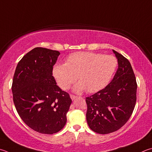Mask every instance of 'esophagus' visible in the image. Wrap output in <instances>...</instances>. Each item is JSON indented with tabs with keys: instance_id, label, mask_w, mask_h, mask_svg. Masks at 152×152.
Segmentation results:
<instances>
[{
	"instance_id": "34e87169",
	"label": "esophagus",
	"mask_w": 152,
	"mask_h": 152,
	"mask_svg": "<svg viewBox=\"0 0 152 152\" xmlns=\"http://www.w3.org/2000/svg\"><path fill=\"white\" fill-rule=\"evenodd\" d=\"M70 98L72 99V100H74V99H75L77 96H75V95H73V94H70Z\"/></svg>"
}]
</instances>
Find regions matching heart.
Masks as SVG:
<instances>
[{
	"mask_svg": "<svg viewBox=\"0 0 152 152\" xmlns=\"http://www.w3.org/2000/svg\"><path fill=\"white\" fill-rule=\"evenodd\" d=\"M118 67L114 56L89 52H77L70 54L65 64H56L52 68V75L57 84L66 90L76 80L80 82L74 90L86 89L94 93L102 89L108 83Z\"/></svg>",
	"mask_w": 152,
	"mask_h": 152,
	"instance_id": "1",
	"label": "heart"
}]
</instances>
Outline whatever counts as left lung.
Instances as JSON below:
<instances>
[{"label":"left lung","instance_id":"1","mask_svg":"<svg viewBox=\"0 0 152 152\" xmlns=\"http://www.w3.org/2000/svg\"><path fill=\"white\" fill-rule=\"evenodd\" d=\"M118 68L104 89L86 98V120L92 131L107 134L117 131L132 114L136 102L137 82L129 60L113 50Z\"/></svg>","mask_w":152,"mask_h":152}]
</instances>
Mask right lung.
<instances>
[{
  "mask_svg": "<svg viewBox=\"0 0 152 152\" xmlns=\"http://www.w3.org/2000/svg\"><path fill=\"white\" fill-rule=\"evenodd\" d=\"M60 54L37 47L23 57L14 74L12 92L18 115L37 132L53 134L64 128L72 100L56 85L52 68Z\"/></svg>",
  "mask_w": 152,
  "mask_h": 152,
  "instance_id": "right-lung-1",
  "label": "right lung"
}]
</instances>
